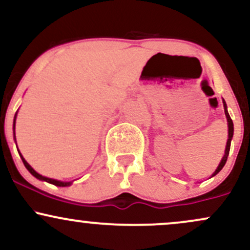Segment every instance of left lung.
Here are the masks:
<instances>
[{
    "label": "left lung",
    "instance_id": "1",
    "mask_svg": "<svg viewBox=\"0 0 250 250\" xmlns=\"http://www.w3.org/2000/svg\"><path fill=\"white\" fill-rule=\"evenodd\" d=\"M222 102H223V108H225V114H226V117H227V122H228V140H227L225 155H223V157H222V160H221L219 167L216 168V170L214 171L213 175H211V177L215 176V175H216L217 173H220L221 169L225 167V165H226V162H227V159H228L229 150H230V142H231V139H233V134H234V125H233V121H231L230 116H229L228 110H227L226 101H225V100H222Z\"/></svg>",
    "mask_w": 250,
    "mask_h": 250
}]
</instances>
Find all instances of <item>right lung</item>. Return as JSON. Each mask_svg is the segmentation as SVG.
<instances>
[{"label":"right lung","instance_id":"1","mask_svg":"<svg viewBox=\"0 0 250 250\" xmlns=\"http://www.w3.org/2000/svg\"><path fill=\"white\" fill-rule=\"evenodd\" d=\"M16 115H17V111H16V114H15V117H14V125H13V127H14V139H15V141H16V136H15V122H16ZM16 147H17V145H16ZM19 154H20V156H21V159H22V162H23L24 167L27 168L28 170H29V173H30L31 175H33V176H35L36 179H39V180H41V181H45V182H48V183H51V185H54V186H57V187H67V186H70V185H71V182H63V181L54 180V179H49V177L42 176L41 174L36 173V171L34 170L33 168H31V166H30L29 163H28L27 161H25V160H24V157L22 156V154H21V153H20V150H19Z\"/></svg>","mask_w":250,"mask_h":250}]
</instances>
